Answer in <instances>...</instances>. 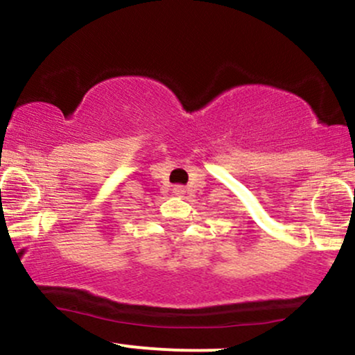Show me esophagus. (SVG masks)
Returning <instances> with one entry per match:
<instances>
[{"instance_id": "obj_1", "label": "esophagus", "mask_w": 355, "mask_h": 355, "mask_svg": "<svg viewBox=\"0 0 355 355\" xmlns=\"http://www.w3.org/2000/svg\"><path fill=\"white\" fill-rule=\"evenodd\" d=\"M173 191H175V193L182 195V193H183V191H185V189H183V187H182V185H177V187H175V189H173Z\"/></svg>"}]
</instances>
